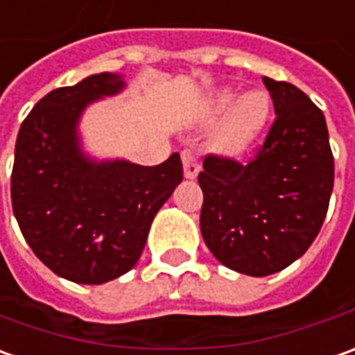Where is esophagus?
I'll return each mask as SVG.
<instances>
[{
	"label": "esophagus",
	"instance_id": "34e87169",
	"mask_svg": "<svg viewBox=\"0 0 355 355\" xmlns=\"http://www.w3.org/2000/svg\"><path fill=\"white\" fill-rule=\"evenodd\" d=\"M183 173H185V178L187 180H195L199 172H201V164L195 160L193 154H189V152H183Z\"/></svg>",
	"mask_w": 355,
	"mask_h": 355
}]
</instances>
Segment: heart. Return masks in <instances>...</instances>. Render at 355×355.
I'll use <instances>...</instances> for the list:
<instances>
[{"label":"heart","mask_w":355,"mask_h":355,"mask_svg":"<svg viewBox=\"0 0 355 355\" xmlns=\"http://www.w3.org/2000/svg\"><path fill=\"white\" fill-rule=\"evenodd\" d=\"M272 113V99L263 89H252L239 97V89L220 87L209 95L203 116L215 121L213 146L225 154H240L261 135Z\"/></svg>","instance_id":"obj_1"}]
</instances>
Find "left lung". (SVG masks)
Instances as JSON below:
<instances>
[{"instance_id": "8db88e82", "label": "left lung", "mask_w": 355, "mask_h": 355, "mask_svg": "<svg viewBox=\"0 0 355 355\" xmlns=\"http://www.w3.org/2000/svg\"><path fill=\"white\" fill-rule=\"evenodd\" d=\"M275 121L248 164L207 156L201 234L216 260L263 277L305 254L324 223L334 158L324 115L293 83L263 78Z\"/></svg>"}]
</instances>
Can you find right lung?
<instances>
[{
	"label": "right lung",
	"instance_id": "right-lung-1",
	"mask_svg": "<svg viewBox=\"0 0 355 355\" xmlns=\"http://www.w3.org/2000/svg\"><path fill=\"white\" fill-rule=\"evenodd\" d=\"M125 85L123 73L101 72L52 89L17 135L13 213L35 256L68 282L101 285L132 270L154 216L183 180L178 152L139 166L83 150V111Z\"/></svg>",
	"mask_w": 355,
	"mask_h": 355
}]
</instances>
